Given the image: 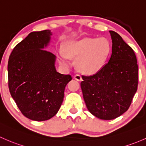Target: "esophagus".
<instances>
[{"mask_svg": "<svg viewBox=\"0 0 146 146\" xmlns=\"http://www.w3.org/2000/svg\"><path fill=\"white\" fill-rule=\"evenodd\" d=\"M74 78L76 80H78V81H81V80H82V77H81V76L80 74L75 75Z\"/></svg>", "mask_w": 146, "mask_h": 146, "instance_id": "34e87169", "label": "esophagus"}]
</instances>
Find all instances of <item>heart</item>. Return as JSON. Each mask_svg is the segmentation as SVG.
Listing matches in <instances>:
<instances>
[{"label":"heart","mask_w":146,"mask_h":146,"mask_svg":"<svg viewBox=\"0 0 146 146\" xmlns=\"http://www.w3.org/2000/svg\"><path fill=\"white\" fill-rule=\"evenodd\" d=\"M111 50V45L107 38H85L72 42L66 47V54L70 58H78V68L86 74H94L104 66ZM60 62L69 65L68 57L60 54Z\"/></svg>","instance_id":"heart-1"}]
</instances>
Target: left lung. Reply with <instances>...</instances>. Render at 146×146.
<instances>
[{
  "instance_id": "1",
  "label": "left lung",
  "mask_w": 146,
  "mask_h": 146,
  "mask_svg": "<svg viewBox=\"0 0 146 146\" xmlns=\"http://www.w3.org/2000/svg\"><path fill=\"white\" fill-rule=\"evenodd\" d=\"M112 54L93 76H82L80 83L86 106L95 117L110 120L129 108L139 83V68L134 50L113 31Z\"/></svg>"
}]
</instances>
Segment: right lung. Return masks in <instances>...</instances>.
<instances>
[{
  "label": "right lung",
  "mask_w": 146,
  "mask_h": 146,
  "mask_svg": "<svg viewBox=\"0 0 146 146\" xmlns=\"http://www.w3.org/2000/svg\"><path fill=\"white\" fill-rule=\"evenodd\" d=\"M52 35L50 30L34 31L15 47L7 65L10 94L23 115L45 121L57 113L70 75L58 73L55 55L43 50Z\"/></svg>",
  "instance_id": "1"
}]
</instances>
